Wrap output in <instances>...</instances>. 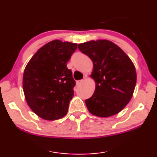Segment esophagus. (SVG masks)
<instances>
[{"label":"esophagus","mask_w":157,"mask_h":157,"mask_svg":"<svg viewBox=\"0 0 157 157\" xmlns=\"http://www.w3.org/2000/svg\"><path fill=\"white\" fill-rule=\"evenodd\" d=\"M83 82H84V80L83 79H81V80H78V81H77V85H81L82 83H83Z\"/></svg>","instance_id":"esophagus-1"}]
</instances>
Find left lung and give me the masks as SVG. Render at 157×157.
I'll use <instances>...</instances> for the list:
<instances>
[{
    "label": "left lung",
    "mask_w": 157,
    "mask_h": 157,
    "mask_svg": "<svg viewBox=\"0 0 157 157\" xmlns=\"http://www.w3.org/2000/svg\"><path fill=\"white\" fill-rule=\"evenodd\" d=\"M78 48L93 63L90 78L95 82V90L85 100L88 111L100 117L118 114L133 96L136 82L134 63L118 45L107 40L80 43Z\"/></svg>",
    "instance_id": "1"
}]
</instances>
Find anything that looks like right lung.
<instances>
[{
	"mask_svg": "<svg viewBox=\"0 0 157 157\" xmlns=\"http://www.w3.org/2000/svg\"><path fill=\"white\" fill-rule=\"evenodd\" d=\"M77 48V43L55 40L40 48L26 65L23 78L25 100L43 120H59L67 113L75 81L67 63Z\"/></svg>",
	"mask_w": 157,
	"mask_h": 157,
	"instance_id": "add662e5",
	"label": "right lung"
}]
</instances>
